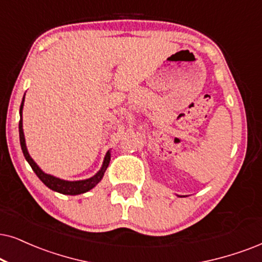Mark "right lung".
I'll return each mask as SVG.
<instances>
[{"instance_id": "obj_1", "label": "right lung", "mask_w": 262, "mask_h": 262, "mask_svg": "<svg viewBox=\"0 0 262 262\" xmlns=\"http://www.w3.org/2000/svg\"><path fill=\"white\" fill-rule=\"evenodd\" d=\"M24 99H25V95L24 98H23V101L20 105V112H19V114H20V121H19V138H20V146H21L23 154H24L25 160L29 162L30 165H31L32 170H34L36 175L39 178V180H41L46 186L51 188V190L59 192V193H62V194H71V196L84 193V192L92 190L93 187L97 186V185L100 183L102 177H104L105 170H106V168L108 167V163H110V160H111L110 151H107V154L105 155L102 167L100 168V170L94 175V177L85 179V180H78V181L62 180V179L55 178L51 174H46L45 171H42L41 168L35 163V161L30 157L28 148H26V144H25L24 130H23V106H24Z\"/></svg>"}]
</instances>
